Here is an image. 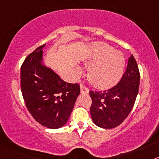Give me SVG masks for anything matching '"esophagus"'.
<instances>
[{"mask_svg":"<svg viewBox=\"0 0 159 159\" xmlns=\"http://www.w3.org/2000/svg\"><path fill=\"white\" fill-rule=\"evenodd\" d=\"M80 91H81V93H88V92H89V90H88V88H87L85 85H84L83 83H80Z\"/></svg>","mask_w":159,"mask_h":159,"instance_id":"1","label":"esophagus"}]
</instances>
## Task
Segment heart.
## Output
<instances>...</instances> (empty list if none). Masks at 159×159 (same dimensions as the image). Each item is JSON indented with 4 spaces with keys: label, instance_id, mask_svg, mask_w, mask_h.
<instances>
[{
    "label": "heart",
    "instance_id": "heart-1",
    "mask_svg": "<svg viewBox=\"0 0 159 159\" xmlns=\"http://www.w3.org/2000/svg\"><path fill=\"white\" fill-rule=\"evenodd\" d=\"M87 67H91L88 78L93 85L99 88H109L116 85L123 75L124 71V55L107 43H95L91 48L89 57L86 61ZM80 74V69H77Z\"/></svg>",
    "mask_w": 159,
    "mask_h": 159
}]
</instances>
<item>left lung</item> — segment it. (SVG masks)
Returning a JSON list of instances; mask_svg holds the SVG:
<instances>
[{
    "label": "left lung",
    "mask_w": 159,
    "mask_h": 159,
    "mask_svg": "<svg viewBox=\"0 0 159 159\" xmlns=\"http://www.w3.org/2000/svg\"><path fill=\"white\" fill-rule=\"evenodd\" d=\"M140 73L135 59L129 57L127 68L121 80L111 88L90 91L91 116L94 123L102 128L118 127L128 116L139 92Z\"/></svg>",
    "instance_id": "left-lung-1"
}]
</instances>
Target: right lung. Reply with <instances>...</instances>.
Wrapping results in <instances>:
<instances>
[{"instance_id": "1", "label": "right lung", "mask_w": 159, "mask_h": 159, "mask_svg": "<svg viewBox=\"0 0 159 159\" xmlns=\"http://www.w3.org/2000/svg\"><path fill=\"white\" fill-rule=\"evenodd\" d=\"M30 53L20 67V88L26 107L43 127L57 129L68 120L76 98L78 84L66 83L50 68L42 66V48Z\"/></svg>"}]
</instances>
